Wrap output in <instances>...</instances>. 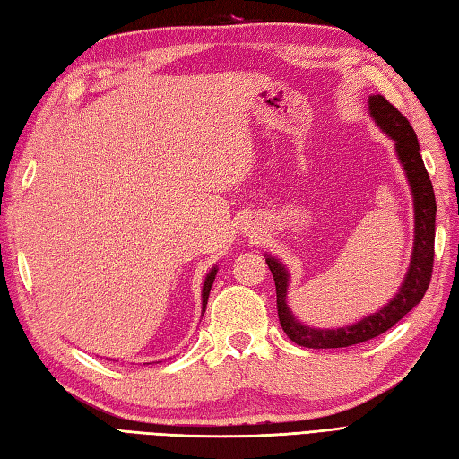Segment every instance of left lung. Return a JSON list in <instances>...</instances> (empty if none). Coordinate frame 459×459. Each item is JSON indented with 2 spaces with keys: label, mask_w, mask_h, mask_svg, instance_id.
<instances>
[{
  "label": "left lung",
  "mask_w": 459,
  "mask_h": 459,
  "mask_svg": "<svg viewBox=\"0 0 459 459\" xmlns=\"http://www.w3.org/2000/svg\"><path fill=\"white\" fill-rule=\"evenodd\" d=\"M368 110L375 122L396 142L398 160L404 165V171L411 181L414 195V252L411 270H408L403 288L398 290L393 301H388L377 314L360 319L359 324L343 329H311L298 324L286 306V288L288 274L278 260L268 258L266 264L274 276L276 284V307L278 319L284 333L294 341L296 345L309 349H337L365 343L368 339L383 335L385 331L396 325L408 311L422 301L428 286L432 280L434 270V237H436V197L432 189L430 175H428L420 145H418L416 132L411 122L398 112L396 106L388 102L385 96L375 94L368 99Z\"/></svg>",
  "instance_id": "8db88e82"
}]
</instances>
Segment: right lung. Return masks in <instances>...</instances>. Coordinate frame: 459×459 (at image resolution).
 Returning a JSON list of instances; mask_svg holds the SVG:
<instances>
[{"mask_svg":"<svg viewBox=\"0 0 459 459\" xmlns=\"http://www.w3.org/2000/svg\"><path fill=\"white\" fill-rule=\"evenodd\" d=\"M214 276H217V270H211L207 280H204V286H203V311H204V307H207L209 291H211V286H212V281H214Z\"/></svg>","mask_w":459,"mask_h":459,"instance_id":"1","label":"right lung"}]
</instances>
